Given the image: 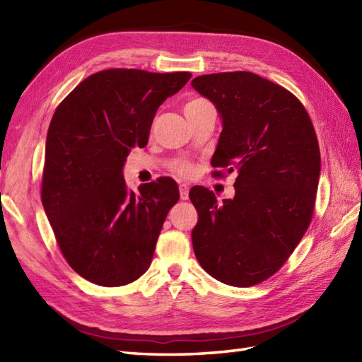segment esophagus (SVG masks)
<instances>
[{
  "label": "esophagus",
  "instance_id": "1",
  "mask_svg": "<svg viewBox=\"0 0 362 362\" xmlns=\"http://www.w3.org/2000/svg\"><path fill=\"white\" fill-rule=\"evenodd\" d=\"M179 191H180V199L182 201H187L188 199V185H185V183H182V185L179 187Z\"/></svg>",
  "mask_w": 362,
  "mask_h": 362
}]
</instances>
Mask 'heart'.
Listing matches in <instances>:
<instances>
[{
  "instance_id": "1",
  "label": "heart",
  "mask_w": 362,
  "mask_h": 362,
  "mask_svg": "<svg viewBox=\"0 0 362 362\" xmlns=\"http://www.w3.org/2000/svg\"><path fill=\"white\" fill-rule=\"evenodd\" d=\"M209 103L206 101H204V99H191L189 103H187V105H185V113H188V112H191V110H194V109H199V107H202V105H206ZM177 171L179 173H188L189 169H188V166H185V165H179L177 166Z\"/></svg>"
}]
</instances>
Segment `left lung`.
I'll return each mask as SVG.
<instances>
[{
	"label": "left lung",
	"instance_id": "1",
	"mask_svg": "<svg viewBox=\"0 0 362 362\" xmlns=\"http://www.w3.org/2000/svg\"><path fill=\"white\" fill-rule=\"evenodd\" d=\"M191 86L216 107L222 132L213 175L236 173L235 197L191 188V233L206 274L230 286L264 281L308 228L320 175L316 132L305 107L276 83L249 71L204 74Z\"/></svg>",
	"mask_w": 362,
	"mask_h": 362
}]
</instances>
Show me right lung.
I'll return each mask as SVG.
<instances>
[{"mask_svg":"<svg viewBox=\"0 0 362 362\" xmlns=\"http://www.w3.org/2000/svg\"><path fill=\"white\" fill-rule=\"evenodd\" d=\"M187 71L113 68L88 76L54 112L45 146L42 202L65 259L99 286H124L148 271L179 187L169 177L134 193L122 175L144 148L157 109Z\"/></svg>","mask_w":362,"mask_h":362,"instance_id":"right-lung-1","label":"right lung"}]
</instances>
